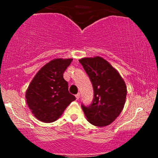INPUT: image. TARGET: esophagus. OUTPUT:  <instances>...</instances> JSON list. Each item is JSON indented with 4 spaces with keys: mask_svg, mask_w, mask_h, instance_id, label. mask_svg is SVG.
Segmentation results:
<instances>
[{
    "mask_svg": "<svg viewBox=\"0 0 158 158\" xmlns=\"http://www.w3.org/2000/svg\"><path fill=\"white\" fill-rule=\"evenodd\" d=\"M76 98H77V99H79L80 98V94L78 93L77 94H76Z\"/></svg>",
    "mask_w": 158,
    "mask_h": 158,
    "instance_id": "1",
    "label": "esophagus"
}]
</instances>
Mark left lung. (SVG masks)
<instances>
[{
    "mask_svg": "<svg viewBox=\"0 0 158 158\" xmlns=\"http://www.w3.org/2000/svg\"><path fill=\"white\" fill-rule=\"evenodd\" d=\"M94 88L90 106H81L88 122L106 126L119 115L126 102V85L118 72L102 57L83 58L79 60Z\"/></svg>",
    "mask_w": 158,
    "mask_h": 158,
    "instance_id": "left-lung-1",
    "label": "left lung"
}]
</instances>
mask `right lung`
<instances>
[{"instance_id": "add662e5", "label": "right lung", "mask_w": 158, "mask_h": 158, "mask_svg": "<svg viewBox=\"0 0 158 158\" xmlns=\"http://www.w3.org/2000/svg\"><path fill=\"white\" fill-rule=\"evenodd\" d=\"M73 59H56L45 64L26 92L27 103L34 116L44 123L56 121L76 97L68 91L63 73Z\"/></svg>"}]
</instances>
